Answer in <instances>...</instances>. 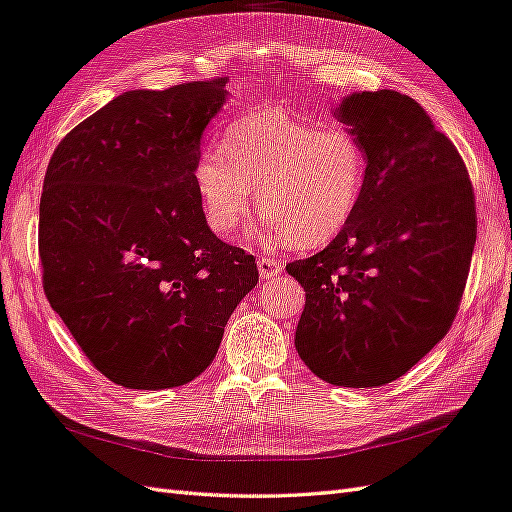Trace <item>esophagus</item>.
Returning a JSON list of instances; mask_svg holds the SVG:
<instances>
[{
	"label": "esophagus",
	"instance_id": "34e87169",
	"mask_svg": "<svg viewBox=\"0 0 512 512\" xmlns=\"http://www.w3.org/2000/svg\"><path fill=\"white\" fill-rule=\"evenodd\" d=\"M284 269V260L278 258L276 254H263L258 258V271L260 278H273Z\"/></svg>",
	"mask_w": 512,
	"mask_h": 512
}]
</instances>
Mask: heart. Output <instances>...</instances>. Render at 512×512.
<instances>
[{"instance_id":"heart-1","label":"heart","mask_w":512,"mask_h":512,"mask_svg":"<svg viewBox=\"0 0 512 512\" xmlns=\"http://www.w3.org/2000/svg\"><path fill=\"white\" fill-rule=\"evenodd\" d=\"M195 184L215 234L241 226L258 186L267 228L297 247H315L334 239L356 213L367 152L347 128L252 115L230 123L223 147L199 154Z\"/></svg>"}]
</instances>
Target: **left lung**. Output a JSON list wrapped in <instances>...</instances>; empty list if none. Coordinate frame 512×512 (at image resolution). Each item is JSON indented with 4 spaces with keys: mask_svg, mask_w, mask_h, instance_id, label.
<instances>
[{
    "mask_svg": "<svg viewBox=\"0 0 512 512\" xmlns=\"http://www.w3.org/2000/svg\"><path fill=\"white\" fill-rule=\"evenodd\" d=\"M365 145L356 213L319 254L286 265L306 291L295 347L336 386L402 378L456 319L476 245L473 184L415 99L365 91L336 110Z\"/></svg>",
    "mask_w": 512,
    "mask_h": 512,
    "instance_id": "left-lung-1",
    "label": "left lung"
}]
</instances>
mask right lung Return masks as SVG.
<instances>
[{"label": "right lung", "instance_id": "add662e5", "mask_svg": "<svg viewBox=\"0 0 512 512\" xmlns=\"http://www.w3.org/2000/svg\"><path fill=\"white\" fill-rule=\"evenodd\" d=\"M226 82L123 93L78 123L45 171V297L91 365L126 389L197 378L258 282L256 258L208 228L195 184Z\"/></svg>", "mask_w": 512, "mask_h": 512}]
</instances>
